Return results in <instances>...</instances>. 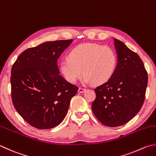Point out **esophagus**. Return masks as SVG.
<instances>
[{
    "instance_id": "obj_1",
    "label": "esophagus",
    "mask_w": 156,
    "mask_h": 156,
    "mask_svg": "<svg viewBox=\"0 0 156 156\" xmlns=\"http://www.w3.org/2000/svg\"><path fill=\"white\" fill-rule=\"evenodd\" d=\"M86 90L85 89V88H83V87H79V90H78V92H79V93H83V92H84L85 91H86Z\"/></svg>"
}]
</instances>
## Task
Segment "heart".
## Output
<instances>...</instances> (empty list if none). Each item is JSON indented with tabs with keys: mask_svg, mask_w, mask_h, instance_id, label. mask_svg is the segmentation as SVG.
<instances>
[{
	"mask_svg": "<svg viewBox=\"0 0 156 156\" xmlns=\"http://www.w3.org/2000/svg\"><path fill=\"white\" fill-rule=\"evenodd\" d=\"M117 64L115 52L108 46L84 43L73 49L69 57L59 63L60 73L66 80L75 83L85 74L83 83L102 84L113 75Z\"/></svg>",
	"mask_w": 156,
	"mask_h": 156,
	"instance_id": "1",
	"label": "heart"
}]
</instances>
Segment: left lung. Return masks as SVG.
Instances as JSON below:
<instances>
[{
  "mask_svg": "<svg viewBox=\"0 0 156 156\" xmlns=\"http://www.w3.org/2000/svg\"><path fill=\"white\" fill-rule=\"evenodd\" d=\"M117 64L111 78L95 88L92 105L96 118L108 127L125 124L139 113L145 100L148 77L139 55L115 39Z\"/></svg>",
  "mask_w": 156,
  "mask_h": 156,
  "instance_id": "8db88e82",
  "label": "left lung"
}]
</instances>
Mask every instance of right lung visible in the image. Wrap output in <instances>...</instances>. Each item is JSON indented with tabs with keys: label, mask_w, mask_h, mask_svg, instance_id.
I'll return each mask as SVG.
<instances>
[{
	"label": "right lung",
	"mask_w": 156,
	"mask_h": 156,
	"mask_svg": "<svg viewBox=\"0 0 156 156\" xmlns=\"http://www.w3.org/2000/svg\"><path fill=\"white\" fill-rule=\"evenodd\" d=\"M73 40L47 41L27 49L11 69L13 104L22 118L38 129L59 125L78 87L60 75L57 61Z\"/></svg>",
	"instance_id": "obj_1"
}]
</instances>
